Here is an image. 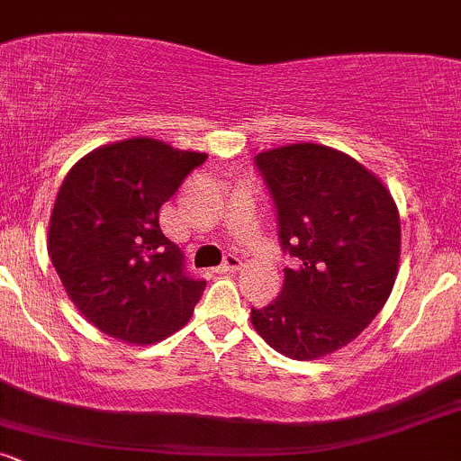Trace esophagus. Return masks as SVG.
Returning <instances> with one entry per match:
<instances>
[{
    "mask_svg": "<svg viewBox=\"0 0 461 461\" xmlns=\"http://www.w3.org/2000/svg\"><path fill=\"white\" fill-rule=\"evenodd\" d=\"M242 267V258L236 256V253H227L223 264H221V271H238Z\"/></svg>",
    "mask_w": 461,
    "mask_h": 461,
    "instance_id": "1",
    "label": "esophagus"
}]
</instances>
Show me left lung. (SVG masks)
<instances>
[{"mask_svg":"<svg viewBox=\"0 0 461 461\" xmlns=\"http://www.w3.org/2000/svg\"><path fill=\"white\" fill-rule=\"evenodd\" d=\"M277 214L282 294L251 308L256 331L275 351L316 359L356 340L388 301L399 268L401 221L388 188L357 160L301 142L258 153Z\"/></svg>","mask_w":461,"mask_h":461,"instance_id":"8db88e82","label":"left lung"}]
</instances>
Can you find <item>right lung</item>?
<instances>
[{
    "label": "right lung",
    "mask_w": 461,
    "mask_h": 461,
    "mask_svg": "<svg viewBox=\"0 0 461 461\" xmlns=\"http://www.w3.org/2000/svg\"><path fill=\"white\" fill-rule=\"evenodd\" d=\"M205 158L130 139L99 147L68 171L47 249L67 294L97 330L149 345L193 316L205 279L190 275L158 219Z\"/></svg>",
    "instance_id": "right-lung-1"
}]
</instances>
